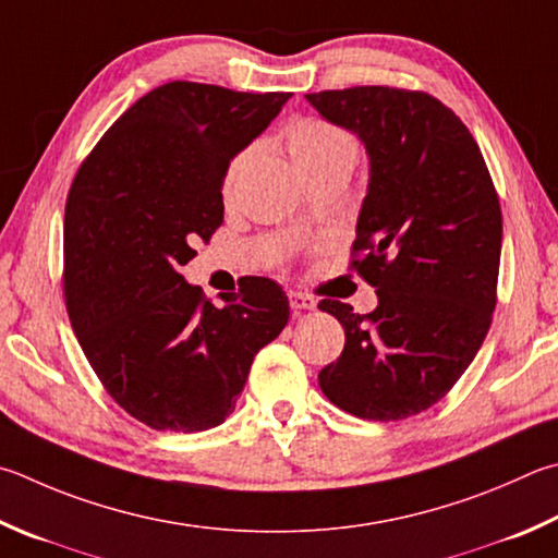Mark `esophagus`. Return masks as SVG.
Wrapping results in <instances>:
<instances>
[{
    "label": "esophagus",
    "instance_id": "esophagus-1",
    "mask_svg": "<svg viewBox=\"0 0 558 558\" xmlns=\"http://www.w3.org/2000/svg\"><path fill=\"white\" fill-rule=\"evenodd\" d=\"M288 298L292 310H317V300L305 295V292H290Z\"/></svg>",
    "mask_w": 558,
    "mask_h": 558
}]
</instances>
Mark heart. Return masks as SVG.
<instances>
[{
	"label": "heart",
	"mask_w": 558,
	"mask_h": 558,
	"mask_svg": "<svg viewBox=\"0 0 558 558\" xmlns=\"http://www.w3.org/2000/svg\"><path fill=\"white\" fill-rule=\"evenodd\" d=\"M286 146L290 160L307 178L312 173H319V170H327L333 166H351L356 163L359 158V146L347 131L329 124V121L322 119H302L298 124L288 129ZM246 163V154H239L227 170L225 187L229 190L231 182H234L241 166Z\"/></svg>",
	"instance_id": "heart-1"
}]
</instances>
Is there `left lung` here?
Wrapping results in <instances>:
<instances>
[{
  "instance_id": "obj_1",
  "label": "left lung",
  "mask_w": 558,
  "mask_h": 558,
  "mask_svg": "<svg viewBox=\"0 0 558 558\" xmlns=\"http://www.w3.org/2000/svg\"><path fill=\"white\" fill-rule=\"evenodd\" d=\"M329 124L356 136L368 156L353 266L378 307L353 314L322 300L347 331L319 388L361 420L395 422L447 395L490 329L502 215L481 148L439 99L395 87L305 95Z\"/></svg>"
}]
</instances>
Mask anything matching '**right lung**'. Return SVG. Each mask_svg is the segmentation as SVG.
<instances>
[{"mask_svg": "<svg viewBox=\"0 0 558 558\" xmlns=\"http://www.w3.org/2000/svg\"><path fill=\"white\" fill-rule=\"evenodd\" d=\"M290 93L168 83L136 99L77 170L65 205V302L80 347L131 417L163 432L225 422L253 356L286 329L278 282L215 307L180 268L225 221L227 170Z\"/></svg>", "mask_w": 558, "mask_h": 558, "instance_id": "add662e5", "label": "right lung"}]
</instances>
